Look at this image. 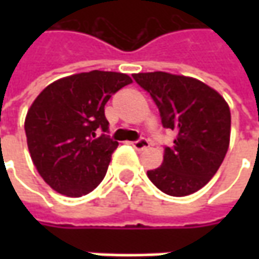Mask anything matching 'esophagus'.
I'll use <instances>...</instances> for the list:
<instances>
[{"label":"esophagus","instance_id":"34e87169","mask_svg":"<svg viewBox=\"0 0 259 259\" xmlns=\"http://www.w3.org/2000/svg\"><path fill=\"white\" fill-rule=\"evenodd\" d=\"M131 145L134 147L135 150H145V148H148V147H150V143H148L145 138H141V140H138V141L131 143Z\"/></svg>","mask_w":259,"mask_h":259}]
</instances>
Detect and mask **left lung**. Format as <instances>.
<instances>
[{
    "label": "left lung",
    "instance_id": "1",
    "mask_svg": "<svg viewBox=\"0 0 259 259\" xmlns=\"http://www.w3.org/2000/svg\"><path fill=\"white\" fill-rule=\"evenodd\" d=\"M160 109L164 128L177 135L165 147L160 167L147 171L163 193L187 196L200 190L224 161L231 141V109L224 96L199 79L167 72L134 73Z\"/></svg>",
    "mask_w": 259,
    "mask_h": 259
}]
</instances>
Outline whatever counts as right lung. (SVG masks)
Masks as SVG:
<instances>
[{
  "instance_id": "add662e5",
  "label": "right lung",
  "mask_w": 259,
  "mask_h": 259,
  "mask_svg": "<svg viewBox=\"0 0 259 259\" xmlns=\"http://www.w3.org/2000/svg\"><path fill=\"white\" fill-rule=\"evenodd\" d=\"M133 83L125 73L92 70L46 86L25 115L24 130L33 164L57 193L80 197L104 180L118 143L108 130L105 105Z\"/></svg>"
}]
</instances>
